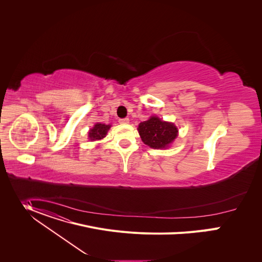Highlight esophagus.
<instances>
[{"label":"esophagus","instance_id":"1","mask_svg":"<svg viewBox=\"0 0 262 262\" xmlns=\"http://www.w3.org/2000/svg\"><path fill=\"white\" fill-rule=\"evenodd\" d=\"M120 124H128L129 123V119L128 118H124V119H120L119 120Z\"/></svg>","mask_w":262,"mask_h":262}]
</instances>
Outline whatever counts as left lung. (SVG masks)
Masks as SVG:
<instances>
[{
  "mask_svg": "<svg viewBox=\"0 0 262 262\" xmlns=\"http://www.w3.org/2000/svg\"><path fill=\"white\" fill-rule=\"evenodd\" d=\"M138 132L144 144L154 149H165L178 137L179 130L173 123L152 116L139 124Z\"/></svg>",
  "mask_w": 262,
  "mask_h": 262,
  "instance_id": "8db88e82",
  "label": "left lung"
}]
</instances>
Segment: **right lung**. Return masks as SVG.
<instances>
[{
    "mask_svg": "<svg viewBox=\"0 0 262 262\" xmlns=\"http://www.w3.org/2000/svg\"><path fill=\"white\" fill-rule=\"evenodd\" d=\"M111 125H106L102 123H97L90 131H89V139L91 141H98L106 137Z\"/></svg>",
    "mask_w": 262,
    "mask_h": 262,
    "instance_id": "add662e5",
    "label": "right lung"
}]
</instances>
